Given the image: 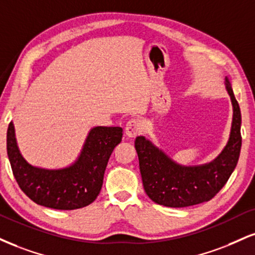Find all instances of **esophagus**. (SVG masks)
I'll list each match as a JSON object with an SVG mask.
<instances>
[{
	"label": "esophagus",
	"instance_id": "34e87169",
	"mask_svg": "<svg viewBox=\"0 0 255 255\" xmlns=\"http://www.w3.org/2000/svg\"><path fill=\"white\" fill-rule=\"evenodd\" d=\"M141 130H142V125H141L139 120L131 119L127 122V124H126V127H125L126 135H128L129 137L136 136L137 134L141 133Z\"/></svg>",
	"mask_w": 255,
	"mask_h": 255
}]
</instances>
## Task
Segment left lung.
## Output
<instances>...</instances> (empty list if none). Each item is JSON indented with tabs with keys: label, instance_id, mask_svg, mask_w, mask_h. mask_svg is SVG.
<instances>
[{
	"label": "left lung",
	"instance_id": "8db88e82",
	"mask_svg": "<svg viewBox=\"0 0 255 255\" xmlns=\"http://www.w3.org/2000/svg\"><path fill=\"white\" fill-rule=\"evenodd\" d=\"M226 82L234 112L232 131L226 148L213 162L202 166H180L143 136L135 139L143 189L155 203L170 208L203 203L215 197L228 182L240 155L241 113L228 79Z\"/></svg>",
	"mask_w": 255,
	"mask_h": 255
}]
</instances>
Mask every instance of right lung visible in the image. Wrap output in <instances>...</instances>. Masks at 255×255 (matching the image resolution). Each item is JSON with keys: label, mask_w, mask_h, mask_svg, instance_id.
<instances>
[{"label": "right lung", "mask_w": 255, "mask_h": 255, "mask_svg": "<svg viewBox=\"0 0 255 255\" xmlns=\"http://www.w3.org/2000/svg\"><path fill=\"white\" fill-rule=\"evenodd\" d=\"M121 140L122 128L95 127L76 164L63 170H44L30 166L20 154L10 122L7 153L15 179L27 197L51 209L75 210L96 199L110 155Z\"/></svg>", "instance_id": "add662e5"}]
</instances>
